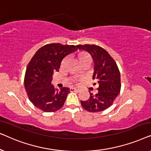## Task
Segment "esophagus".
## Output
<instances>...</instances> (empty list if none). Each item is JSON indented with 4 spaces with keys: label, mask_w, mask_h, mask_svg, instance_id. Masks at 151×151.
I'll list each match as a JSON object with an SVG mask.
<instances>
[{
    "label": "esophagus",
    "mask_w": 151,
    "mask_h": 151,
    "mask_svg": "<svg viewBox=\"0 0 151 151\" xmlns=\"http://www.w3.org/2000/svg\"><path fill=\"white\" fill-rule=\"evenodd\" d=\"M70 91L71 92H73V91H78L77 88H70Z\"/></svg>",
    "instance_id": "obj_1"
}]
</instances>
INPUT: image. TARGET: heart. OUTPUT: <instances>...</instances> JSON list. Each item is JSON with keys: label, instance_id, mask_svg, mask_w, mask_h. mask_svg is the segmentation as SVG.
Returning <instances> with one entry per match:
<instances>
[{"label": "heart", "instance_id": "b5f03b06", "mask_svg": "<svg viewBox=\"0 0 151 151\" xmlns=\"http://www.w3.org/2000/svg\"><path fill=\"white\" fill-rule=\"evenodd\" d=\"M77 57H78V60H79L80 63L82 65L84 63H91V56L89 54H88L86 52H84V51H80L78 53L77 55ZM67 59L66 58H64L63 60L61 62V67H63L64 66L66 65V63H67Z\"/></svg>", "mask_w": 151, "mask_h": 151}]
</instances>
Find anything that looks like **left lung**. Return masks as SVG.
<instances>
[{"label":"left lung","mask_w":151,"mask_h":151,"mask_svg":"<svg viewBox=\"0 0 151 151\" xmlns=\"http://www.w3.org/2000/svg\"><path fill=\"white\" fill-rule=\"evenodd\" d=\"M76 47L91 55L94 63L93 80L98 84V92L93 95L89 91L88 100L80 101L82 106L89 112L104 111L113 104L120 92V73L117 64L102 47L94 45H79Z\"/></svg>","instance_id":"1"}]
</instances>
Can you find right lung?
Instances as JSON below:
<instances>
[{
    "label": "right lung",
    "mask_w": 151,
    "mask_h": 151,
    "mask_svg": "<svg viewBox=\"0 0 151 151\" xmlns=\"http://www.w3.org/2000/svg\"><path fill=\"white\" fill-rule=\"evenodd\" d=\"M77 50L74 45L51 43L38 49L29 63L24 84L29 99L45 112H54L63 106L69 88L55 89L52 84L53 72L59 71L63 59Z\"/></svg>",
    "instance_id": "1"
}]
</instances>
